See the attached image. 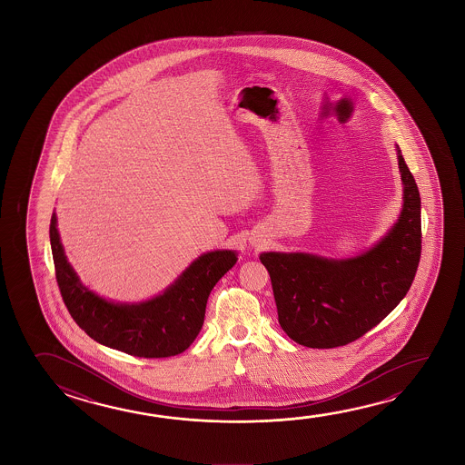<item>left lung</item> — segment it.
Wrapping results in <instances>:
<instances>
[{
	"label": "left lung",
	"mask_w": 465,
	"mask_h": 465,
	"mask_svg": "<svg viewBox=\"0 0 465 465\" xmlns=\"http://www.w3.org/2000/svg\"><path fill=\"white\" fill-rule=\"evenodd\" d=\"M403 204L396 223L370 250L347 259L310 252H261L271 275L279 324L292 341L334 349L357 341L411 289L421 254V201L397 147Z\"/></svg>",
	"instance_id": "8db88e82"
}]
</instances>
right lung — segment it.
<instances>
[{
	"instance_id": "obj_1",
	"label": "right lung",
	"mask_w": 465,
	"mask_h": 465,
	"mask_svg": "<svg viewBox=\"0 0 465 465\" xmlns=\"http://www.w3.org/2000/svg\"><path fill=\"white\" fill-rule=\"evenodd\" d=\"M50 244L63 302L77 326L95 342L141 358L173 357L194 342L211 290L238 259L232 250L204 252L163 293L141 303H116L79 281L63 250L54 213Z\"/></svg>"
}]
</instances>
